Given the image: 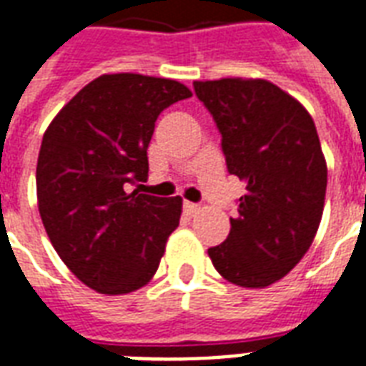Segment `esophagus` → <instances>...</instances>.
Masks as SVG:
<instances>
[{"label":"esophagus","mask_w":366,"mask_h":366,"mask_svg":"<svg viewBox=\"0 0 366 366\" xmlns=\"http://www.w3.org/2000/svg\"><path fill=\"white\" fill-rule=\"evenodd\" d=\"M184 211H186L188 215H196L197 211H199V205L192 204V202H184Z\"/></svg>","instance_id":"34e87169"}]
</instances>
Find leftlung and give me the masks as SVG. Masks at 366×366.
<instances>
[{
    "mask_svg": "<svg viewBox=\"0 0 366 366\" xmlns=\"http://www.w3.org/2000/svg\"><path fill=\"white\" fill-rule=\"evenodd\" d=\"M221 132L227 169L246 182L223 244L207 250L234 285L262 289L291 272L312 244L327 167L312 116L266 79L196 81Z\"/></svg>",
    "mask_w": 366,
    "mask_h": 366,
    "instance_id": "left-lung-1",
    "label": "left lung"
}]
</instances>
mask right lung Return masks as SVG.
I'll use <instances>...</instances> for the list:
<instances>
[{"label": "right lung", "instance_id": "1", "mask_svg": "<svg viewBox=\"0 0 366 366\" xmlns=\"http://www.w3.org/2000/svg\"><path fill=\"white\" fill-rule=\"evenodd\" d=\"M190 97L174 79L107 73L83 86L44 132L36 164L40 217L61 262L99 293L147 285L180 223L182 197L129 186L147 178L159 114Z\"/></svg>", "mask_w": 366, "mask_h": 366}]
</instances>
